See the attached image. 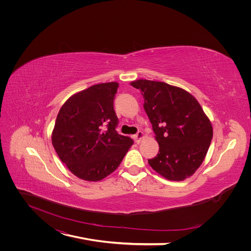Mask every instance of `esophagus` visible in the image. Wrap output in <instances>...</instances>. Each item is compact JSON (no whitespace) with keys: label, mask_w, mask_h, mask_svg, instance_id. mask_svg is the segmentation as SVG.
<instances>
[{"label":"esophagus","mask_w":251,"mask_h":251,"mask_svg":"<svg viewBox=\"0 0 251 251\" xmlns=\"http://www.w3.org/2000/svg\"><path fill=\"white\" fill-rule=\"evenodd\" d=\"M142 138H143V133L141 132V131H138V132L134 135V140L136 143H139Z\"/></svg>","instance_id":"1"}]
</instances>
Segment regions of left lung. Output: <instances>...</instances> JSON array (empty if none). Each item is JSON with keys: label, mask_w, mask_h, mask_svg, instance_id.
<instances>
[{"label": "left lung", "mask_w": 251, "mask_h": 251, "mask_svg": "<svg viewBox=\"0 0 251 251\" xmlns=\"http://www.w3.org/2000/svg\"><path fill=\"white\" fill-rule=\"evenodd\" d=\"M143 108L152 125L159 153L149 160L168 180L182 181L203 162L213 138V127L200 102L189 92L166 82L138 79Z\"/></svg>", "instance_id": "1"}]
</instances>
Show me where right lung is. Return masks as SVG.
Segmentation results:
<instances>
[{"label":"right lung","instance_id":"add662e5","mask_svg":"<svg viewBox=\"0 0 251 251\" xmlns=\"http://www.w3.org/2000/svg\"><path fill=\"white\" fill-rule=\"evenodd\" d=\"M119 83L92 85L60 109L51 143L60 160L78 178L100 181L121 164L133 140L117 132L114 100Z\"/></svg>","mask_w":251,"mask_h":251}]
</instances>
